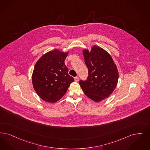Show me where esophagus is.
<instances>
[{"instance_id":"34e87169","label":"esophagus","mask_w":150,"mask_h":150,"mask_svg":"<svg viewBox=\"0 0 150 150\" xmlns=\"http://www.w3.org/2000/svg\"><path fill=\"white\" fill-rule=\"evenodd\" d=\"M74 79H75V81L76 82H78V81H79V77H78V76L75 77Z\"/></svg>"}]
</instances>
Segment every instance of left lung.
<instances>
[{
    "label": "left lung",
    "mask_w": 150,
    "mask_h": 150,
    "mask_svg": "<svg viewBox=\"0 0 150 150\" xmlns=\"http://www.w3.org/2000/svg\"><path fill=\"white\" fill-rule=\"evenodd\" d=\"M85 64L88 69L86 80L79 84L85 94L99 102L111 95L118 80V71L111 56L104 49L94 46L90 52L83 50Z\"/></svg>",
    "instance_id": "8db88e82"
}]
</instances>
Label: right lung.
Instances as JSON below:
<instances>
[{
    "label": "right lung",
    "instance_id": "1",
    "mask_svg": "<svg viewBox=\"0 0 150 150\" xmlns=\"http://www.w3.org/2000/svg\"><path fill=\"white\" fill-rule=\"evenodd\" d=\"M68 52L54 50L37 61L32 74V84L37 94L45 102L54 103L65 95L74 79L65 65Z\"/></svg>",
    "mask_w": 150,
    "mask_h": 150
}]
</instances>
